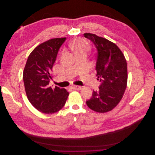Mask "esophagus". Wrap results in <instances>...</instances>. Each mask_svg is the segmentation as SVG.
Returning <instances> with one entry per match:
<instances>
[{
    "label": "esophagus",
    "mask_w": 155,
    "mask_h": 155,
    "mask_svg": "<svg viewBox=\"0 0 155 155\" xmlns=\"http://www.w3.org/2000/svg\"><path fill=\"white\" fill-rule=\"evenodd\" d=\"M71 88L73 89H76V90H80L81 88V86H78V85H72L71 86Z\"/></svg>",
    "instance_id": "obj_1"
}]
</instances>
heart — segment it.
Here are the masks:
<instances>
[{
  "label": "heart",
  "mask_w": 155,
  "mask_h": 155,
  "mask_svg": "<svg viewBox=\"0 0 155 155\" xmlns=\"http://www.w3.org/2000/svg\"><path fill=\"white\" fill-rule=\"evenodd\" d=\"M70 48L76 55L82 52L87 53L90 50V46L84 39L78 38L72 41L70 43Z\"/></svg>",
  "instance_id": "1"
}]
</instances>
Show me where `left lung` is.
<instances>
[{"label":"left lung","instance_id":"8db88e82","mask_svg":"<svg viewBox=\"0 0 155 155\" xmlns=\"http://www.w3.org/2000/svg\"><path fill=\"white\" fill-rule=\"evenodd\" d=\"M83 35L97 49L96 76L101 82L99 90L93 91L86 104L91 109L104 113L113 109L123 97L127 83V64L122 51L114 43L90 33Z\"/></svg>","mask_w":155,"mask_h":155}]
</instances>
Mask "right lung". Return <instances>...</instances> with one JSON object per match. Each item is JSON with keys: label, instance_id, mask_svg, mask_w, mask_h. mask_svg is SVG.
Wrapping results in <instances>:
<instances>
[{"label": "right lung", "instance_id": "obj_1", "mask_svg": "<svg viewBox=\"0 0 155 155\" xmlns=\"http://www.w3.org/2000/svg\"><path fill=\"white\" fill-rule=\"evenodd\" d=\"M65 40L66 37L51 39L37 46L28 56L23 72L28 99L43 113L58 112L65 105L69 95L66 89L49 86L53 65Z\"/></svg>", "mask_w": 155, "mask_h": 155}]
</instances>
